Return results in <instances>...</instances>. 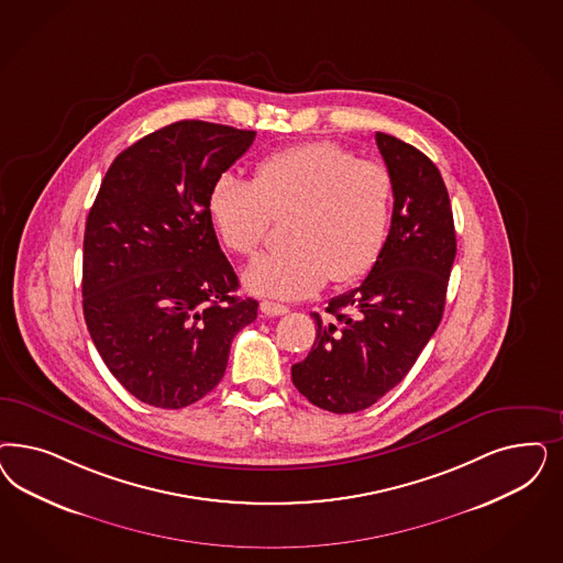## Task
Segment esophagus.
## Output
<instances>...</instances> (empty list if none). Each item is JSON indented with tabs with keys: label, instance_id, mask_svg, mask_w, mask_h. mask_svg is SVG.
<instances>
[{
	"label": "esophagus",
	"instance_id": "obj_1",
	"mask_svg": "<svg viewBox=\"0 0 563 563\" xmlns=\"http://www.w3.org/2000/svg\"><path fill=\"white\" fill-rule=\"evenodd\" d=\"M261 310H263L267 317H279V314H286V312H290V309H288L286 305L272 302V300H263V302H261Z\"/></svg>",
	"mask_w": 563,
	"mask_h": 563
}]
</instances>
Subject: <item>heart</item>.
<instances>
[{
    "label": "heart",
    "mask_w": 563,
    "mask_h": 563,
    "mask_svg": "<svg viewBox=\"0 0 563 563\" xmlns=\"http://www.w3.org/2000/svg\"><path fill=\"white\" fill-rule=\"evenodd\" d=\"M207 207L221 242L242 256L258 251L273 218L291 216L290 249L256 256L242 279L256 294L305 298L329 279L358 282L377 265L391 225L394 178L379 162L312 141L261 159L254 180L219 176Z\"/></svg>",
    "instance_id": "1"
}]
</instances>
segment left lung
Returning a JSON list of instances; mask_svg holds the SVG:
<instances>
[{"mask_svg":"<svg viewBox=\"0 0 563 563\" xmlns=\"http://www.w3.org/2000/svg\"><path fill=\"white\" fill-rule=\"evenodd\" d=\"M394 178L391 228L377 265L354 290L331 298L317 338L291 366L310 404L352 415L394 389L441 323L455 258L454 216L437 165L391 134H375Z\"/></svg>","mask_w":563,"mask_h":563,"instance_id":"1","label":"left lung"}]
</instances>
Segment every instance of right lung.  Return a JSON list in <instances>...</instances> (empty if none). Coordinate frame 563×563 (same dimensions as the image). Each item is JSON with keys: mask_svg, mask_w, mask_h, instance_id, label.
<instances>
[{"mask_svg": "<svg viewBox=\"0 0 563 563\" xmlns=\"http://www.w3.org/2000/svg\"><path fill=\"white\" fill-rule=\"evenodd\" d=\"M254 130L181 120L122 151L85 228L82 310L111 375L141 401L178 410L223 377L256 319L219 249L209 192Z\"/></svg>", "mask_w": 563, "mask_h": 563, "instance_id": "1", "label": "right lung"}]
</instances>
